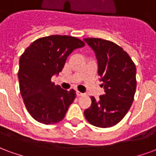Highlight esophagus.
Wrapping results in <instances>:
<instances>
[{"mask_svg": "<svg viewBox=\"0 0 156 156\" xmlns=\"http://www.w3.org/2000/svg\"><path fill=\"white\" fill-rule=\"evenodd\" d=\"M84 95L83 93L80 92L79 90H76V95H77V96H81V95Z\"/></svg>", "mask_w": 156, "mask_h": 156, "instance_id": "1", "label": "esophagus"}]
</instances>
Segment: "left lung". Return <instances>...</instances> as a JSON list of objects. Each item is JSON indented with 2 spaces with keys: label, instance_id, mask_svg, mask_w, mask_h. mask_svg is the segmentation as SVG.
Segmentation results:
<instances>
[{
  "label": "left lung",
  "instance_id": "8db88e82",
  "mask_svg": "<svg viewBox=\"0 0 156 156\" xmlns=\"http://www.w3.org/2000/svg\"><path fill=\"white\" fill-rule=\"evenodd\" d=\"M95 51L98 75L103 82L105 94L96 101L91 96V105L84 111L93 126L108 128L123 119L134 101L136 89V68L131 58L115 43L101 38H85Z\"/></svg>",
  "mask_w": 156,
  "mask_h": 156
}]
</instances>
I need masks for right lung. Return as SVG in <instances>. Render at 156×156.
<instances>
[{"mask_svg":"<svg viewBox=\"0 0 156 156\" xmlns=\"http://www.w3.org/2000/svg\"><path fill=\"white\" fill-rule=\"evenodd\" d=\"M84 45L76 37L53 35L32 42L20 55V95L28 112L38 122L50 125L63 120L76 91L55 86L51 78L62 70L69 55Z\"/></svg>","mask_w":156,"mask_h":156,"instance_id":"1","label":"right lung"}]
</instances>
